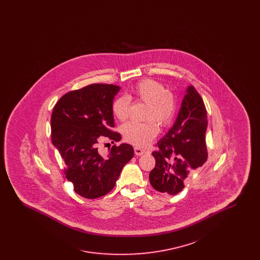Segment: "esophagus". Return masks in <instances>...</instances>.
<instances>
[{
  "label": "esophagus",
  "instance_id": "1",
  "mask_svg": "<svg viewBox=\"0 0 260 260\" xmlns=\"http://www.w3.org/2000/svg\"><path fill=\"white\" fill-rule=\"evenodd\" d=\"M135 153H136V155H137V156H141V155H143L145 153V150L136 146V147H135Z\"/></svg>",
  "mask_w": 260,
  "mask_h": 260
}]
</instances>
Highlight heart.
<instances>
[{"mask_svg": "<svg viewBox=\"0 0 260 260\" xmlns=\"http://www.w3.org/2000/svg\"><path fill=\"white\" fill-rule=\"evenodd\" d=\"M131 99L147 103L144 123L128 122L122 126L124 140L137 147L147 146L158 135V124L167 126L172 123L176 99L172 91L167 90L161 82L153 79H143L133 87L132 94L119 96L112 103V113L116 119L124 122L131 113Z\"/></svg>", "mask_w": 260, "mask_h": 260, "instance_id": "1", "label": "heart"}]
</instances>
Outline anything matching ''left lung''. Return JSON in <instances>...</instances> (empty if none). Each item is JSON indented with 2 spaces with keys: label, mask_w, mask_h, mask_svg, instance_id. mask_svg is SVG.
Listing matches in <instances>:
<instances>
[{
  "label": "left lung",
  "mask_w": 260,
  "mask_h": 260,
  "mask_svg": "<svg viewBox=\"0 0 260 260\" xmlns=\"http://www.w3.org/2000/svg\"><path fill=\"white\" fill-rule=\"evenodd\" d=\"M207 109L193 86L187 88L181 108L169 133L157 143L156 160L149 180L161 193L176 195L184 188L188 175L208 160L206 132Z\"/></svg>",
  "instance_id": "obj_1"
}]
</instances>
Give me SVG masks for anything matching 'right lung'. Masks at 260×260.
Listing matches in <instances>:
<instances>
[{"label":"right lung","instance_id":"add662e5","mask_svg":"<svg viewBox=\"0 0 260 260\" xmlns=\"http://www.w3.org/2000/svg\"><path fill=\"white\" fill-rule=\"evenodd\" d=\"M119 90L120 87L109 84L88 85L65 93L52 110L51 142L65 161V177L84 198L109 193L135 154L133 146L125 143L113 145L107 156L98 148L103 137L121 139L119 133L112 131V103Z\"/></svg>","mask_w":260,"mask_h":260}]
</instances>
